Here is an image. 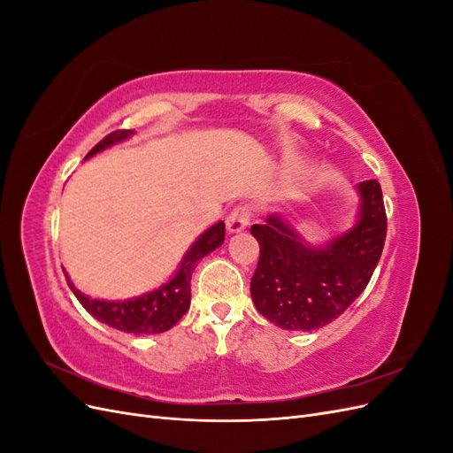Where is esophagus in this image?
<instances>
[{
    "mask_svg": "<svg viewBox=\"0 0 453 453\" xmlns=\"http://www.w3.org/2000/svg\"><path fill=\"white\" fill-rule=\"evenodd\" d=\"M250 225V210L243 208V205H240V208L232 210L226 217V230L230 232V234H236V232H242L248 228Z\"/></svg>",
    "mask_w": 453,
    "mask_h": 453,
    "instance_id": "esophagus-1",
    "label": "esophagus"
}]
</instances>
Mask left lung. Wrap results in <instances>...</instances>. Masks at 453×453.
<instances>
[{"mask_svg": "<svg viewBox=\"0 0 453 453\" xmlns=\"http://www.w3.org/2000/svg\"><path fill=\"white\" fill-rule=\"evenodd\" d=\"M355 190L359 203L351 226L325 242H308L280 213L251 226L260 248L251 298L270 323L285 331H315L365 291L381 257L388 219L376 180Z\"/></svg>", "mask_w": 453, "mask_h": 453, "instance_id": "1", "label": "left lung"}]
</instances>
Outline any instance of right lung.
I'll list each match as a JSON object with an SVG mask.
<instances>
[{
	"label": "right lung",
	"mask_w": 453,
	"mask_h": 453,
	"mask_svg": "<svg viewBox=\"0 0 453 453\" xmlns=\"http://www.w3.org/2000/svg\"><path fill=\"white\" fill-rule=\"evenodd\" d=\"M134 130H117L113 134L105 135V138L96 145L85 160L96 157L102 150L119 145L132 138ZM225 242V223L219 221L211 225L208 230L193 242V245L183 255L180 266L173 272V276L166 283L153 291H147L140 296H132L125 300H104V298H92L85 293H81L73 281L64 270V276L67 285H70L72 293L83 308L98 321L117 328V331L134 333V334H158L168 331L177 321H180L187 313L190 306V278L200 260L221 248Z\"/></svg>",
	"instance_id": "1"
}]
</instances>
